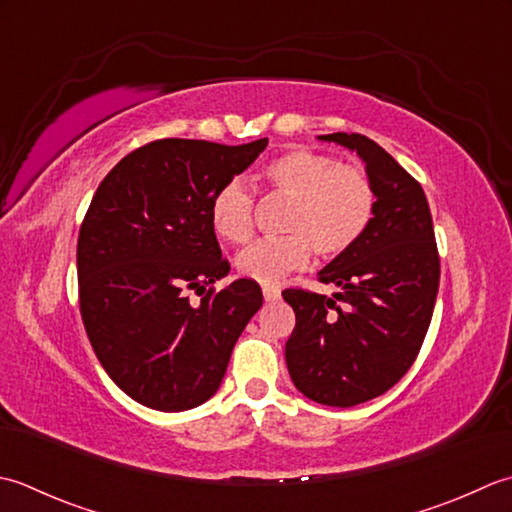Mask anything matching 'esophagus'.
Returning <instances> with one entry per match:
<instances>
[{"label":"esophagus","mask_w":512,"mask_h":512,"mask_svg":"<svg viewBox=\"0 0 512 512\" xmlns=\"http://www.w3.org/2000/svg\"><path fill=\"white\" fill-rule=\"evenodd\" d=\"M263 298L265 302H274L280 298V289L278 287H263Z\"/></svg>","instance_id":"obj_1"}]
</instances>
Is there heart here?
<instances>
[{"label": "heart", "mask_w": 512, "mask_h": 512, "mask_svg": "<svg viewBox=\"0 0 512 512\" xmlns=\"http://www.w3.org/2000/svg\"><path fill=\"white\" fill-rule=\"evenodd\" d=\"M260 183L269 194L289 201L280 232L263 238L236 256L241 276L260 285H276L289 271L302 269L316 252L322 260L349 254L373 223L378 192L369 172L353 163H338L331 154L287 148L260 168ZM210 223L227 243H247L254 232V196L241 181H227L210 201Z\"/></svg>", "instance_id": "obj_1"}]
</instances>
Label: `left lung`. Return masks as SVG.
Here are the masks:
<instances>
[{
  "label": "left lung",
  "mask_w": 512,
  "mask_h": 512,
  "mask_svg": "<svg viewBox=\"0 0 512 512\" xmlns=\"http://www.w3.org/2000/svg\"><path fill=\"white\" fill-rule=\"evenodd\" d=\"M320 139L362 156L378 207L367 236L318 274L336 294L283 291L296 314L285 360L302 395L344 409L387 393L411 369L431 325L440 254L422 185L387 150L362 134Z\"/></svg>",
  "instance_id": "obj_1"
}]
</instances>
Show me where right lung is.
I'll return each mask as SVG.
<instances>
[{"mask_svg":"<svg viewBox=\"0 0 512 512\" xmlns=\"http://www.w3.org/2000/svg\"><path fill=\"white\" fill-rule=\"evenodd\" d=\"M265 148L159 139L123 156L92 196L77 241L81 320L101 367L143 406L176 413L210 400L263 305L249 278L214 287L229 263L210 201Z\"/></svg>","mask_w":512,"mask_h":512,"instance_id":"right-lung-1","label":"right lung"}]
</instances>
